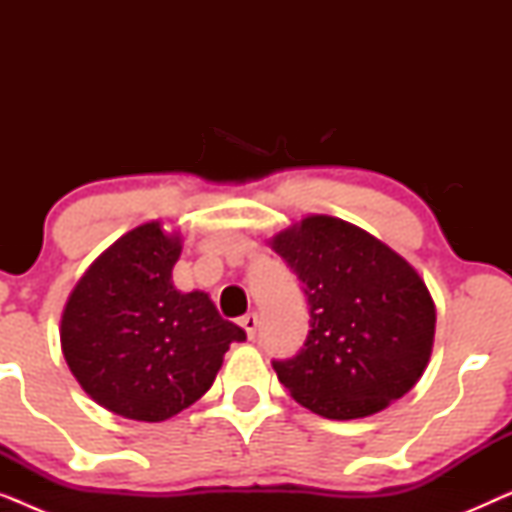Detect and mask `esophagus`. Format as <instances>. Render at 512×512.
I'll list each match as a JSON object with an SVG mask.
<instances>
[{
  "label": "esophagus",
  "instance_id": "obj_1",
  "mask_svg": "<svg viewBox=\"0 0 512 512\" xmlns=\"http://www.w3.org/2000/svg\"><path fill=\"white\" fill-rule=\"evenodd\" d=\"M240 326L244 328V333H247L249 340L256 338V331H258V317L256 314H244L240 319Z\"/></svg>",
  "mask_w": 512,
  "mask_h": 512
}]
</instances>
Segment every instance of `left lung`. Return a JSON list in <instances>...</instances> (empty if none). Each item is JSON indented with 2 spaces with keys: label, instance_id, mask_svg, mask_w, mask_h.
<instances>
[{
  "label": "left lung",
  "instance_id": "1",
  "mask_svg": "<svg viewBox=\"0 0 512 512\" xmlns=\"http://www.w3.org/2000/svg\"><path fill=\"white\" fill-rule=\"evenodd\" d=\"M270 247L310 305L305 347L272 361L291 396L326 419H359L408 394L436 335V305L419 272L363 228L326 214L279 230Z\"/></svg>",
  "mask_w": 512,
  "mask_h": 512
}]
</instances>
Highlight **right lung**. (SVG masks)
Wrapping results in <instances>:
<instances>
[{"instance_id":"obj_1","label":"right lung","mask_w":512,"mask_h":512,"mask_svg":"<svg viewBox=\"0 0 512 512\" xmlns=\"http://www.w3.org/2000/svg\"><path fill=\"white\" fill-rule=\"evenodd\" d=\"M179 256V233L142 223L90 263L62 310L67 366L114 415L137 422L179 415L207 394L228 347L247 338L205 291L174 286Z\"/></svg>"}]
</instances>
